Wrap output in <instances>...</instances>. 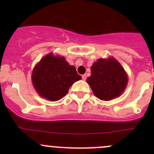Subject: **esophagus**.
Segmentation results:
<instances>
[{"mask_svg": "<svg viewBox=\"0 0 154 154\" xmlns=\"http://www.w3.org/2000/svg\"><path fill=\"white\" fill-rule=\"evenodd\" d=\"M86 78H87V77H86V74H83V75H82V79H83V80H86Z\"/></svg>", "mask_w": 154, "mask_h": 154, "instance_id": "esophagus-1", "label": "esophagus"}]
</instances>
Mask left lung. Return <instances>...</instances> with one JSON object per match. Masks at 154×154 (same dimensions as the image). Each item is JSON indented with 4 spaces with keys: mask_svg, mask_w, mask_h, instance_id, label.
I'll return each instance as SVG.
<instances>
[{
    "mask_svg": "<svg viewBox=\"0 0 154 154\" xmlns=\"http://www.w3.org/2000/svg\"><path fill=\"white\" fill-rule=\"evenodd\" d=\"M87 83L94 95L103 100H110L121 95L127 83V76L122 66L113 59L97 60L91 67Z\"/></svg>",
    "mask_w": 154,
    "mask_h": 154,
    "instance_id": "8db88e82",
    "label": "left lung"
}]
</instances>
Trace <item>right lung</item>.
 I'll return each instance as SVG.
<instances>
[{"instance_id":"1","label":"right lung","mask_w":154,"mask_h":154,"mask_svg":"<svg viewBox=\"0 0 154 154\" xmlns=\"http://www.w3.org/2000/svg\"><path fill=\"white\" fill-rule=\"evenodd\" d=\"M81 77L74 66H70L64 57L45 56L32 74V84L40 96L52 101L63 98L68 88Z\"/></svg>"}]
</instances>
